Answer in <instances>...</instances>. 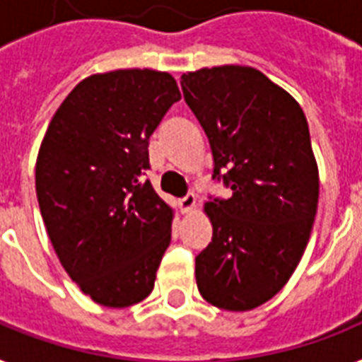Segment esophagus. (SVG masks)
Masks as SVG:
<instances>
[{"label":"esophagus","instance_id":"1","mask_svg":"<svg viewBox=\"0 0 362 362\" xmlns=\"http://www.w3.org/2000/svg\"><path fill=\"white\" fill-rule=\"evenodd\" d=\"M197 206V197L193 195V193H187L186 197L180 201V210L184 214H192L193 210Z\"/></svg>","mask_w":362,"mask_h":362}]
</instances>
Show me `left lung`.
Returning <instances> with one entry per match:
<instances>
[{
	"label": "left lung",
	"instance_id": "obj_1",
	"mask_svg": "<svg viewBox=\"0 0 362 362\" xmlns=\"http://www.w3.org/2000/svg\"><path fill=\"white\" fill-rule=\"evenodd\" d=\"M180 84L209 136L214 176L233 192L204 203L212 242L195 259V280L212 306L247 312L281 291L308 246L320 199L308 122L255 67H203Z\"/></svg>",
	"mask_w": 362,
	"mask_h": 362
}]
</instances>
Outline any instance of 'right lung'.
<instances>
[{
	"label": "right lung",
	"instance_id": "right-lung-1",
	"mask_svg": "<svg viewBox=\"0 0 362 362\" xmlns=\"http://www.w3.org/2000/svg\"><path fill=\"white\" fill-rule=\"evenodd\" d=\"M153 69L95 73L76 84L42 136L35 189L59 263L84 295L127 308L152 293L175 210L144 180L148 139L180 99Z\"/></svg>",
	"mask_w": 362,
	"mask_h": 362
}]
</instances>
